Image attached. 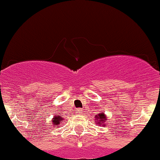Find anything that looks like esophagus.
<instances>
[{"mask_svg": "<svg viewBox=\"0 0 160 160\" xmlns=\"http://www.w3.org/2000/svg\"><path fill=\"white\" fill-rule=\"evenodd\" d=\"M82 112H83V110L82 108H78L77 109V113H79V114H82Z\"/></svg>", "mask_w": 160, "mask_h": 160, "instance_id": "1", "label": "esophagus"}]
</instances>
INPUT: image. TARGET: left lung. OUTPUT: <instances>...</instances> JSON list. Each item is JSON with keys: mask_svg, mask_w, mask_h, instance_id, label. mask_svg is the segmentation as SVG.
<instances>
[{"mask_svg": "<svg viewBox=\"0 0 160 160\" xmlns=\"http://www.w3.org/2000/svg\"><path fill=\"white\" fill-rule=\"evenodd\" d=\"M96 117H98V118L99 119V120H98L99 121H97L99 124H101V123H102L103 121H107V119H106V117H105V115L103 114V113H99V114H98V116L96 115ZM96 119H97V118H96Z\"/></svg>", "mask_w": 160, "mask_h": 160, "instance_id": "8db88e82", "label": "left lung"}]
</instances>
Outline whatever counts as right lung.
Wrapping results in <instances>:
<instances>
[{"mask_svg": "<svg viewBox=\"0 0 160 160\" xmlns=\"http://www.w3.org/2000/svg\"><path fill=\"white\" fill-rule=\"evenodd\" d=\"M62 122V118L61 116H56L53 119V124L55 127H58L60 123Z\"/></svg>", "mask_w": 160, "mask_h": 160, "instance_id": "1", "label": "right lung"}]
</instances>
